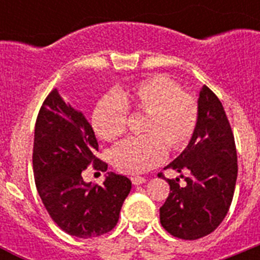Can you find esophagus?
<instances>
[{"instance_id":"obj_1","label":"esophagus","mask_w":260,"mask_h":260,"mask_svg":"<svg viewBox=\"0 0 260 260\" xmlns=\"http://www.w3.org/2000/svg\"><path fill=\"white\" fill-rule=\"evenodd\" d=\"M146 178H144V177H139V176H137V177H133L132 178V182L134 183L135 186H138V185H142V183H144L146 182Z\"/></svg>"}]
</instances>
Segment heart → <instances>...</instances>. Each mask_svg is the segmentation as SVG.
I'll list each match as a JSON object with an SVG mask.
<instances>
[{"label":"heart","mask_w":260,"mask_h":260,"mask_svg":"<svg viewBox=\"0 0 260 260\" xmlns=\"http://www.w3.org/2000/svg\"><path fill=\"white\" fill-rule=\"evenodd\" d=\"M128 113L144 116L142 132L112 152V164L126 174H141L164 160L167 148L182 152L189 146L199 122L198 102L182 92L177 82L153 75L96 103L91 116L93 132L107 142L126 133Z\"/></svg>","instance_id":"heart-1"}]
</instances>
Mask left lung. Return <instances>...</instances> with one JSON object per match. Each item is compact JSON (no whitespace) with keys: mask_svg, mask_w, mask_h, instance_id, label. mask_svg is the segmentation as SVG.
Masks as SVG:
<instances>
[{"mask_svg":"<svg viewBox=\"0 0 260 260\" xmlns=\"http://www.w3.org/2000/svg\"><path fill=\"white\" fill-rule=\"evenodd\" d=\"M199 122L190 144L168 165V169L189 172L169 180L171 192L160 207V222L172 236L198 240L212 233L231 207L237 180V150L231 123L219 98L203 86L199 92ZM160 177L165 178L164 174Z\"/></svg>","mask_w":260,"mask_h":260,"instance_id":"left-lung-1","label":"left lung"}]
</instances>
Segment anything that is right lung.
<instances>
[{"label":"right lung","mask_w":260,"mask_h":260,"mask_svg":"<svg viewBox=\"0 0 260 260\" xmlns=\"http://www.w3.org/2000/svg\"><path fill=\"white\" fill-rule=\"evenodd\" d=\"M98 139L82 114L52 89L39 110L32 165L36 189L52 220L78 238L98 237L116 226L123 201L132 190L126 176L110 172L103 185L86 183L89 165L107 171L95 152Z\"/></svg>","instance_id":"obj_1"}]
</instances>
